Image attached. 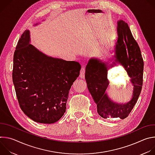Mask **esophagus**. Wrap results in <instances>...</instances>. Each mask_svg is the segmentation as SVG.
Here are the masks:
<instances>
[{
	"label": "esophagus",
	"instance_id": "esophagus-1",
	"mask_svg": "<svg viewBox=\"0 0 155 155\" xmlns=\"http://www.w3.org/2000/svg\"><path fill=\"white\" fill-rule=\"evenodd\" d=\"M84 75H85V67L84 66H82L81 71H80V77L81 78H84Z\"/></svg>",
	"mask_w": 155,
	"mask_h": 155
}]
</instances>
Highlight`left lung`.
I'll return each instance as SVG.
<instances>
[{
	"label": "left lung",
	"instance_id": "8db88e82",
	"mask_svg": "<svg viewBox=\"0 0 155 155\" xmlns=\"http://www.w3.org/2000/svg\"><path fill=\"white\" fill-rule=\"evenodd\" d=\"M118 39L115 43L114 56L109 61L97 58L88 61L85 71L87 89L97 104V111L104 118L124 119L131 112L140 94L143 84V61L138 43L132 35L128 25L123 20L117 22ZM120 64L124 68L134 86L131 99L126 103H118L109 98L106 93L109 86L107 71Z\"/></svg>",
	"mask_w": 155,
	"mask_h": 155
}]
</instances>
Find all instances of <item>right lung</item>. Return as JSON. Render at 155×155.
I'll list each match as a JSON object with an SVG mask.
<instances>
[{"instance_id":"1","label":"right lung","mask_w":155,"mask_h":155,"mask_svg":"<svg viewBox=\"0 0 155 155\" xmlns=\"http://www.w3.org/2000/svg\"><path fill=\"white\" fill-rule=\"evenodd\" d=\"M30 43V32L26 30L13 56L12 77L17 99L23 112L33 121L54 123L65 112L69 92L81 65L49 56Z\"/></svg>"}]
</instances>
